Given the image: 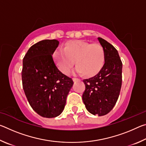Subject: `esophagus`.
Here are the masks:
<instances>
[{"label":"esophagus","instance_id":"esophagus-1","mask_svg":"<svg viewBox=\"0 0 146 146\" xmlns=\"http://www.w3.org/2000/svg\"><path fill=\"white\" fill-rule=\"evenodd\" d=\"M73 80L74 81V82H75V81H78V80H80V79H79V78H73Z\"/></svg>","mask_w":146,"mask_h":146}]
</instances>
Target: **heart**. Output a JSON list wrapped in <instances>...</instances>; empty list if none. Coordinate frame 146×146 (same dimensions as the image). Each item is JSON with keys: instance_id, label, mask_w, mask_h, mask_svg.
I'll use <instances>...</instances> for the list:
<instances>
[{"instance_id": "1", "label": "heart", "mask_w": 146, "mask_h": 146, "mask_svg": "<svg viewBox=\"0 0 146 146\" xmlns=\"http://www.w3.org/2000/svg\"><path fill=\"white\" fill-rule=\"evenodd\" d=\"M53 56L62 73L65 75L70 73L75 60V73H84L86 76L97 75L106 60L104 48L100 44H90L81 40L68 42L63 49H55Z\"/></svg>"}]
</instances>
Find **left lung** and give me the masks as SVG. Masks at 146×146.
<instances>
[{
    "label": "left lung",
    "mask_w": 146,
    "mask_h": 146,
    "mask_svg": "<svg viewBox=\"0 0 146 146\" xmlns=\"http://www.w3.org/2000/svg\"><path fill=\"white\" fill-rule=\"evenodd\" d=\"M98 40L104 48L105 64L97 75L83 80L86 89L82 100L91 114L103 116L111 111L118 100L122 81V62L114 46L100 37Z\"/></svg>",
    "instance_id": "left-lung-1"
}]
</instances>
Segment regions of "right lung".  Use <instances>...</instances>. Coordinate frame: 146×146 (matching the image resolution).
Wrapping results in <instances>:
<instances>
[{"label": "right lung", "mask_w": 146, "mask_h": 146, "mask_svg": "<svg viewBox=\"0 0 146 146\" xmlns=\"http://www.w3.org/2000/svg\"><path fill=\"white\" fill-rule=\"evenodd\" d=\"M58 41L43 40L33 44L23 58V87L28 102L41 117L61 114L72 88V78L58 70L52 55Z\"/></svg>", "instance_id": "obj_1"}]
</instances>
